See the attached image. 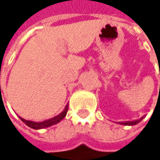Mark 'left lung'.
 <instances>
[{
    "instance_id": "8db88e82",
    "label": "left lung",
    "mask_w": 160,
    "mask_h": 160,
    "mask_svg": "<svg viewBox=\"0 0 160 160\" xmlns=\"http://www.w3.org/2000/svg\"><path fill=\"white\" fill-rule=\"evenodd\" d=\"M143 118H144V117L141 118L140 119L133 120V121H126V122H119L118 124H120V125H125V126H134V125H136V124H138V123H140V122H141L142 120L143 119Z\"/></svg>"
}]
</instances>
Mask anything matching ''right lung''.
Wrapping results in <instances>:
<instances>
[{"label": "right lung", "instance_id": "obj_1", "mask_svg": "<svg viewBox=\"0 0 160 160\" xmlns=\"http://www.w3.org/2000/svg\"><path fill=\"white\" fill-rule=\"evenodd\" d=\"M68 104L66 105L64 110H63L61 113L58 114V116L54 117L52 118H50V119L44 120V121H42V122H34V121L26 120L24 119V118H20V117H19V118H20L27 126H29V127H31V128H33V129H35V130H39V129H43V128L50 127V126H53V125H56V124L59 123V122L66 117L67 112H68Z\"/></svg>", "mask_w": 160, "mask_h": 160}]
</instances>
